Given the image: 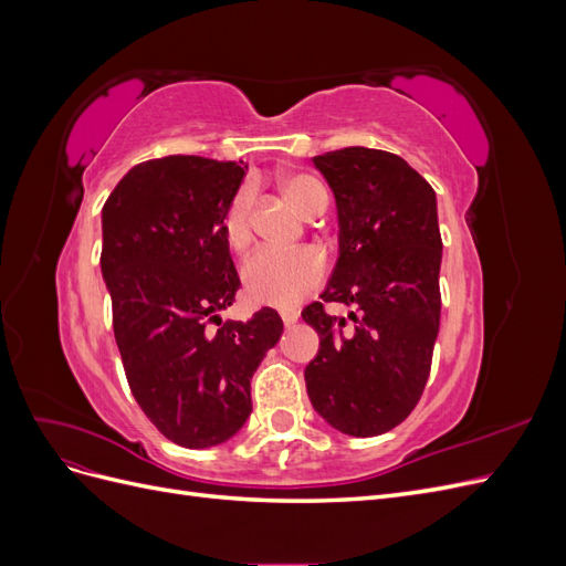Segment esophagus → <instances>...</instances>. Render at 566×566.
Masks as SVG:
<instances>
[{"label": "esophagus", "mask_w": 566, "mask_h": 566, "mask_svg": "<svg viewBox=\"0 0 566 566\" xmlns=\"http://www.w3.org/2000/svg\"><path fill=\"white\" fill-rule=\"evenodd\" d=\"M281 318H283L285 325H295L297 318H300V312H295V310H283V312H281Z\"/></svg>", "instance_id": "34e87169"}]
</instances>
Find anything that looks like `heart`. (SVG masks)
<instances>
[{
	"label": "heart",
	"instance_id": "b5f03b06",
	"mask_svg": "<svg viewBox=\"0 0 566 566\" xmlns=\"http://www.w3.org/2000/svg\"><path fill=\"white\" fill-rule=\"evenodd\" d=\"M283 196L295 205L304 217H316L328 205V191L325 186L304 172L285 175L281 179ZM250 214H252V193L243 186L221 217V231L231 250H243L250 243ZM325 276L323 254L312 248L297 250H256L243 264V290L245 297L254 304L271 306H293L304 295L321 285Z\"/></svg>",
	"mask_w": 566,
	"mask_h": 566
}]
</instances>
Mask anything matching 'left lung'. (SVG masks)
Returning <instances> with one entry per match:
<instances>
[{"instance_id":"8db88e82","label":"left lung","mask_w":566,"mask_h":566,"mask_svg":"<svg viewBox=\"0 0 566 566\" xmlns=\"http://www.w3.org/2000/svg\"><path fill=\"white\" fill-rule=\"evenodd\" d=\"M337 205L339 256L302 318L321 337L304 368L316 413L352 437L403 422L422 397L439 333L441 233L437 196L403 158L349 146L316 156ZM349 305L354 326L324 314Z\"/></svg>"}]
</instances>
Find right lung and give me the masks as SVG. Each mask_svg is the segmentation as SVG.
Listing matches in <instances>:
<instances>
[{"label": "right lung", "instance_id": "1", "mask_svg": "<svg viewBox=\"0 0 566 566\" xmlns=\"http://www.w3.org/2000/svg\"><path fill=\"white\" fill-rule=\"evenodd\" d=\"M245 169L198 156L146 160L101 212V273L129 389L184 449L217 447L241 430L252 375L283 333L269 306L250 321L219 316L241 287L221 217Z\"/></svg>", "mask_w": 566, "mask_h": 566}]
</instances>
